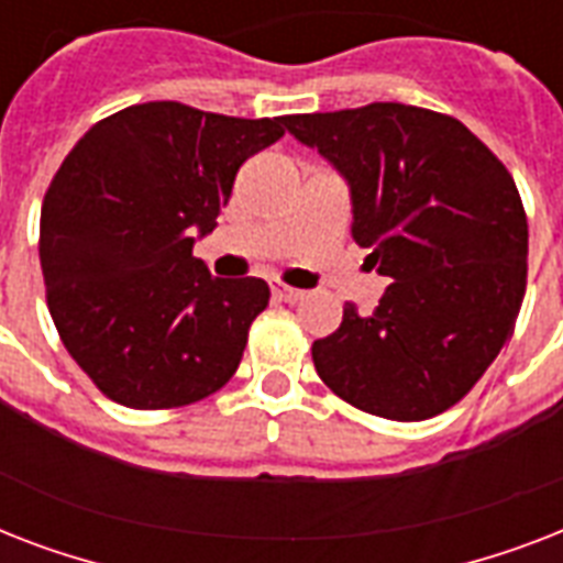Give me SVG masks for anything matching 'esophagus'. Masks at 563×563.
Returning <instances> with one entry per match:
<instances>
[{
	"mask_svg": "<svg viewBox=\"0 0 563 563\" xmlns=\"http://www.w3.org/2000/svg\"><path fill=\"white\" fill-rule=\"evenodd\" d=\"M272 295L277 300H283V303H298V300H303V291L289 289V286H283V283H274Z\"/></svg>",
	"mask_w": 563,
	"mask_h": 563,
	"instance_id": "esophagus-1",
	"label": "esophagus"
}]
</instances>
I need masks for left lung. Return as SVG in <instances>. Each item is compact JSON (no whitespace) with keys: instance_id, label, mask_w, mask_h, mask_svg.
Wrapping results in <instances>:
<instances>
[{"instance_id":"left-lung-1","label":"left lung","mask_w":563,"mask_h":563,"mask_svg":"<svg viewBox=\"0 0 563 563\" xmlns=\"http://www.w3.org/2000/svg\"><path fill=\"white\" fill-rule=\"evenodd\" d=\"M351 189L356 245L391 280L371 316L344 303L312 362L342 400L427 420L471 391L515 330L529 224L515 178L453 117L397 101L286 117Z\"/></svg>"}]
</instances>
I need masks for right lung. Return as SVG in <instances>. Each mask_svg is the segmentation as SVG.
<instances>
[{"instance_id": "right-lung-1", "label": "right lung", "mask_w": 563, "mask_h": 563, "mask_svg": "<svg viewBox=\"0 0 563 563\" xmlns=\"http://www.w3.org/2000/svg\"><path fill=\"white\" fill-rule=\"evenodd\" d=\"M280 122L148 101L96 122L60 163L40 212L48 312L110 400L175 409L236 374L272 291L212 277L192 245Z\"/></svg>"}]
</instances>
